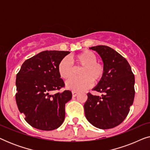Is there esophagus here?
<instances>
[{
    "label": "esophagus",
    "instance_id": "obj_1",
    "mask_svg": "<svg viewBox=\"0 0 150 150\" xmlns=\"http://www.w3.org/2000/svg\"><path fill=\"white\" fill-rule=\"evenodd\" d=\"M78 94H79V93H78V92H76V91H72V96H73V97H76V96Z\"/></svg>",
    "mask_w": 150,
    "mask_h": 150
}]
</instances>
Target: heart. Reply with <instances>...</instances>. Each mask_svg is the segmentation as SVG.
<instances>
[{"label": "heart", "mask_w": 150, "mask_h": 150, "mask_svg": "<svg viewBox=\"0 0 150 150\" xmlns=\"http://www.w3.org/2000/svg\"><path fill=\"white\" fill-rule=\"evenodd\" d=\"M75 63L68 59L63 58L58 65V72L61 79L67 80L75 74L76 69L80 71L81 78H74L66 82L67 89L73 91H82L91 87L93 82L98 83L101 81L105 74V67L103 63L97 61V57L89 50H85L72 57Z\"/></svg>", "instance_id": "b5f03b06"}]
</instances>
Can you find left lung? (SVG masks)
Returning <instances> with one entry per match:
<instances>
[{
    "label": "left lung",
    "mask_w": 150,
    "mask_h": 150,
    "mask_svg": "<svg viewBox=\"0 0 150 150\" xmlns=\"http://www.w3.org/2000/svg\"><path fill=\"white\" fill-rule=\"evenodd\" d=\"M103 61L105 74L93 91L87 93L84 104L87 120L96 128L110 129L120 125L128 115L134 98V76L124 57L110 47L93 46Z\"/></svg>",
    "instance_id": "left-lung-1"
}]
</instances>
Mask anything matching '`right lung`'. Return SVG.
I'll return each instance as SVG.
<instances>
[{
    "instance_id": "1",
    "label": "right lung",
    "mask_w": 150,
    "mask_h": 150,
    "mask_svg": "<svg viewBox=\"0 0 150 150\" xmlns=\"http://www.w3.org/2000/svg\"><path fill=\"white\" fill-rule=\"evenodd\" d=\"M69 51L45 50L26 59L16 76V100L26 122L35 128L52 130L65 119V106L72 97L69 90L52 94L65 87L58 65Z\"/></svg>"
}]
</instances>
